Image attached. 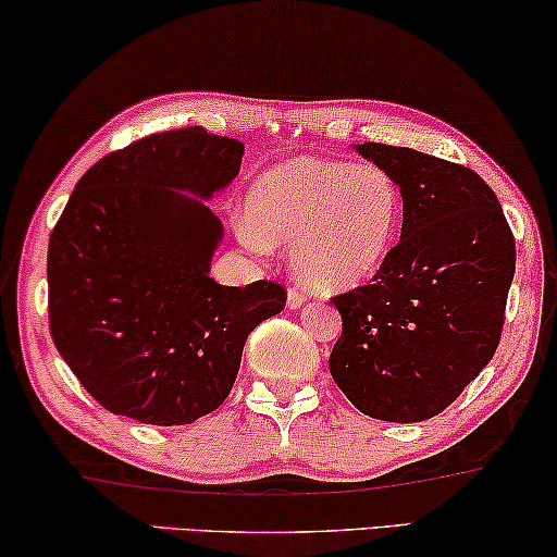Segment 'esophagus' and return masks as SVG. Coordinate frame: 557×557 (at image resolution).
<instances>
[{
	"label": "esophagus",
	"mask_w": 557,
	"mask_h": 557,
	"mask_svg": "<svg viewBox=\"0 0 557 557\" xmlns=\"http://www.w3.org/2000/svg\"><path fill=\"white\" fill-rule=\"evenodd\" d=\"M307 289H302V287H289V293H287V307L289 310H297V307H302L305 305V300H307Z\"/></svg>",
	"instance_id": "34e87169"
}]
</instances>
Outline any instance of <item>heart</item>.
I'll use <instances>...</instances> for the list:
<instances>
[{"mask_svg":"<svg viewBox=\"0 0 557 557\" xmlns=\"http://www.w3.org/2000/svg\"><path fill=\"white\" fill-rule=\"evenodd\" d=\"M250 222L239 237L252 250L289 243L295 275L320 293H345L385 268L403 227V193L377 164L295 157L252 182Z\"/></svg>","mask_w":557,"mask_h":557,"instance_id":"1","label":"heart"}]
</instances>
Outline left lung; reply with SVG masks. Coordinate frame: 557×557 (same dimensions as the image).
Instances as JSON below:
<instances>
[{
  "instance_id": "obj_1",
  "label": "left lung",
  "mask_w": 557,
  "mask_h": 557,
  "mask_svg": "<svg viewBox=\"0 0 557 557\" xmlns=\"http://www.w3.org/2000/svg\"><path fill=\"white\" fill-rule=\"evenodd\" d=\"M403 193L400 243L370 285L332 297L343 335L330 372L387 422L435 418L493 360L516 275V239L483 177L410 147L355 145Z\"/></svg>"
}]
</instances>
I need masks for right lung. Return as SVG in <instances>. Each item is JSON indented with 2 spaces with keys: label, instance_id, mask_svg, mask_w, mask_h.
<instances>
[{
  "label": "right lung",
  "instance_id": "1",
  "mask_svg": "<svg viewBox=\"0 0 557 557\" xmlns=\"http://www.w3.org/2000/svg\"><path fill=\"white\" fill-rule=\"evenodd\" d=\"M245 145L185 127L107 154L49 237V330L104 410L189 425L235 385L243 347L285 289L210 277L222 222L202 199L237 177Z\"/></svg>",
  "mask_w": 557,
  "mask_h": 557
}]
</instances>
